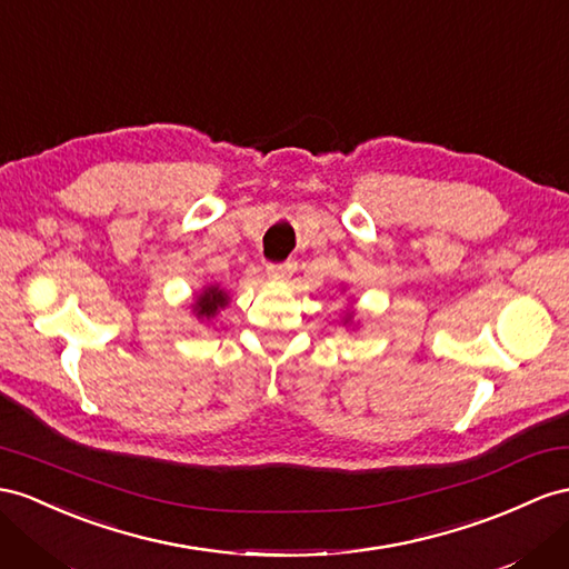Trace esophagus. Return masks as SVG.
Returning <instances> with one entry per match:
<instances>
[{"label": "esophagus", "mask_w": 569, "mask_h": 569, "mask_svg": "<svg viewBox=\"0 0 569 569\" xmlns=\"http://www.w3.org/2000/svg\"><path fill=\"white\" fill-rule=\"evenodd\" d=\"M290 271H293V269H290V264H273V261H271V264H267V273H269L271 281H288Z\"/></svg>", "instance_id": "34e87169"}]
</instances>
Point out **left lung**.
Returning <instances> with one entry per match:
<instances>
[{
  "mask_svg": "<svg viewBox=\"0 0 569 569\" xmlns=\"http://www.w3.org/2000/svg\"><path fill=\"white\" fill-rule=\"evenodd\" d=\"M353 317H356V310L351 308V310H346L343 312V317H341V322H343V327L348 329V327H353Z\"/></svg>",
  "mask_w": 569,
  "mask_h": 569,
  "instance_id": "left-lung-1",
  "label": "left lung"
}]
</instances>
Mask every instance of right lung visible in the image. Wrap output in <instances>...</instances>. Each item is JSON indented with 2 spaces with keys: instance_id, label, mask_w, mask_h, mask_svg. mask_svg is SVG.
<instances>
[{
  "instance_id": "right-lung-1",
  "label": "right lung",
  "mask_w": 569,
  "mask_h": 569,
  "mask_svg": "<svg viewBox=\"0 0 569 569\" xmlns=\"http://www.w3.org/2000/svg\"><path fill=\"white\" fill-rule=\"evenodd\" d=\"M228 302H230L228 290L218 283H209L203 286L199 293H194L192 305H189V312L203 322V319H213L216 315H221V310L228 308Z\"/></svg>"
}]
</instances>
